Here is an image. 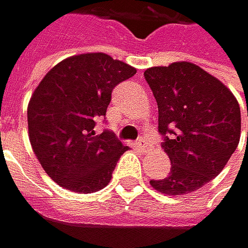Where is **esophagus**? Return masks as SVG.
Masks as SVG:
<instances>
[{"mask_svg": "<svg viewBox=\"0 0 248 248\" xmlns=\"http://www.w3.org/2000/svg\"><path fill=\"white\" fill-rule=\"evenodd\" d=\"M138 147H140V150H141L142 153H147V151L150 150V144H148V141H147L145 138H141V140L138 141Z\"/></svg>", "mask_w": 248, "mask_h": 248, "instance_id": "esophagus-1", "label": "esophagus"}]
</instances>
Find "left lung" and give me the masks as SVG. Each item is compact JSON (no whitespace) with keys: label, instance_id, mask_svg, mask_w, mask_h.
<instances>
[{"label":"left lung","instance_id":"obj_1","mask_svg":"<svg viewBox=\"0 0 248 248\" xmlns=\"http://www.w3.org/2000/svg\"><path fill=\"white\" fill-rule=\"evenodd\" d=\"M144 75L158 104V132L173 135L163 142L170 173L150 185L163 195H187L215 179L234 154L240 104L225 84L192 62L153 66Z\"/></svg>","mask_w":248,"mask_h":248}]
</instances>
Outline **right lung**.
Listing matches in <instances>:
<instances>
[{"instance_id": "obj_1", "label": "right lung", "mask_w": 248, "mask_h": 248, "mask_svg": "<svg viewBox=\"0 0 248 248\" xmlns=\"http://www.w3.org/2000/svg\"><path fill=\"white\" fill-rule=\"evenodd\" d=\"M137 69L95 52L69 56L36 87L27 107L29 140L46 174L61 187L93 193L106 187L123 147L111 132L95 135L111 90Z\"/></svg>"}]
</instances>
